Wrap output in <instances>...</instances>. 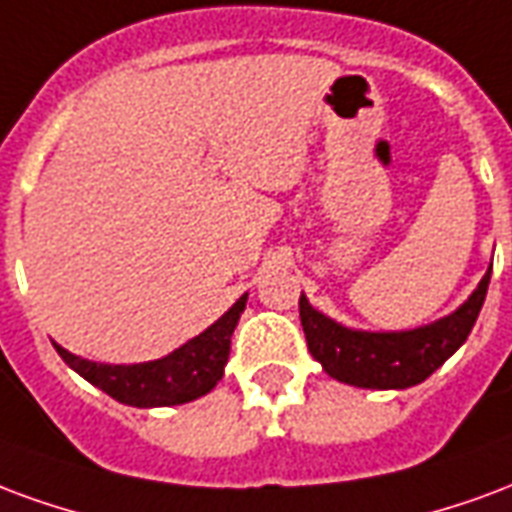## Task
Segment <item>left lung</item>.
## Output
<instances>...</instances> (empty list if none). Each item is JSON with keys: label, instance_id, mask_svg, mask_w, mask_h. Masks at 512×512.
<instances>
[{"label": "left lung", "instance_id": "left-lung-1", "mask_svg": "<svg viewBox=\"0 0 512 512\" xmlns=\"http://www.w3.org/2000/svg\"><path fill=\"white\" fill-rule=\"evenodd\" d=\"M491 270L455 313L406 333L346 330L300 297V322L311 354L338 382L371 390H404L425 382L469 338L486 300Z\"/></svg>", "mask_w": 512, "mask_h": 512}]
</instances>
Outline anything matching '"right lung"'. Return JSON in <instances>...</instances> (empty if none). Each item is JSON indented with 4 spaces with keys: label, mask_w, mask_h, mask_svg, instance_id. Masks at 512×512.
Here are the masks:
<instances>
[{
    "label": "right lung",
    "mask_w": 512,
    "mask_h": 512,
    "mask_svg": "<svg viewBox=\"0 0 512 512\" xmlns=\"http://www.w3.org/2000/svg\"><path fill=\"white\" fill-rule=\"evenodd\" d=\"M248 294L231 305L218 322L196 335L193 341L179 346L163 360L138 365H103L92 360H81L76 354L57 346L59 357L65 360L76 374H81L89 384L100 387L114 401L128 406H174L188 404L199 395H207L220 382L223 365L229 360L231 333L245 311Z\"/></svg>",
    "instance_id": "1"
}]
</instances>
